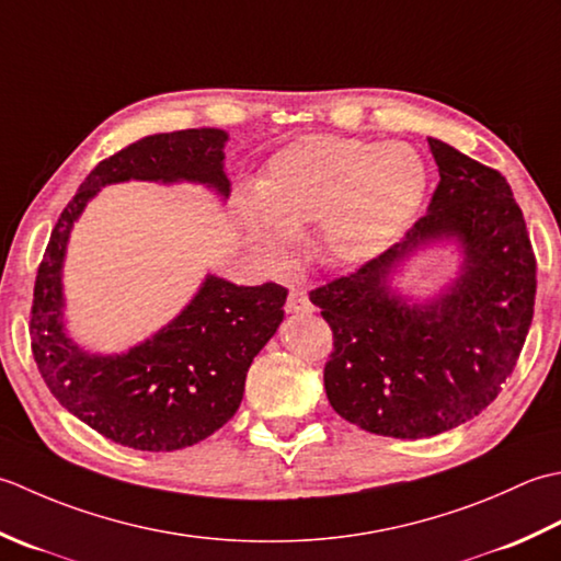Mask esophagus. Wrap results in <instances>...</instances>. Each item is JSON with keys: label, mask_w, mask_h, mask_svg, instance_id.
<instances>
[{"label": "esophagus", "mask_w": 561, "mask_h": 561, "mask_svg": "<svg viewBox=\"0 0 561 561\" xmlns=\"http://www.w3.org/2000/svg\"><path fill=\"white\" fill-rule=\"evenodd\" d=\"M288 310L290 312H312V302H310V297H307V290L302 288V285H290Z\"/></svg>", "instance_id": "esophagus-1"}]
</instances>
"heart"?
<instances>
[{"instance_id":"heart-1","label":"heart","mask_w":561,"mask_h":561,"mask_svg":"<svg viewBox=\"0 0 561 561\" xmlns=\"http://www.w3.org/2000/svg\"><path fill=\"white\" fill-rule=\"evenodd\" d=\"M426 188V164L409 145L314 135L271 157L242 220L249 244L268 259L288 254L295 232L322 220L329 254L358 264L409 230Z\"/></svg>"}]
</instances>
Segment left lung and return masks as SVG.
<instances>
[{
    "instance_id": "1",
    "label": "left lung",
    "mask_w": 561,
    "mask_h": 561,
    "mask_svg": "<svg viewBox=\"0 0 561 561\" xmlns=\"http://www.w3.org/2000/svg\"><path fill=\"white\" fill-rule=\"evenodd\" d=\"M440 181L402 242L348 276L310 290L334 334L324 365L329 404L358 428L428 438L474 419L513 373L535 312V254L501 171L428 137ZM455 233L466 268L426 308L389 295L393 261Z\"/></svg>"
}]
</instances>
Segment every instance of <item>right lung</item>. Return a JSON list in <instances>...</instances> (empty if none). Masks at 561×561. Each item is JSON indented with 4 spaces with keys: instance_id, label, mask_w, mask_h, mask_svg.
<instances>
[{
    "instance_id": "add662e5",
    "label": "right lung",
    "mask_w": 561,
    "mask_h": 561,
    "mask_svg": "<svg viewBox=\"0 0 561 561\" xmlns=\"http://www.w3.org/2000/svg\"><path fill=\"white\" fill-rule=\"evenodd\" d=\"M227 135L215 128L157 133L123 147L84 179L53 227L33 285L31 351L43 382L70 414L133 450L169 453L213 436L242 404L251 360L276 334L288 288H239L208 276L193 302L125 356H87L62 334L60 268L72 222L96 191L118 181H201L230 196Z\"/></svg>"
}]
</instances>
